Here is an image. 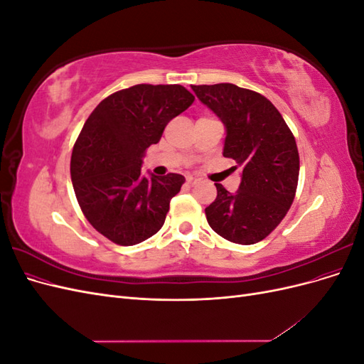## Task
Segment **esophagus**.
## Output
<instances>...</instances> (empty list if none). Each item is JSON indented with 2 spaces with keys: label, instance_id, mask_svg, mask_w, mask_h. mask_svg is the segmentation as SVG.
<instances>
[{
  "label": "esophagus",
  "instance_id": "obj_1",
  "mask_svg": "<svg viewBox=\"0 0 364 364\" xmlns=\"http://www.w3.org/2000/svg\"><path fill=\"white\" fill-rule=\"evenodd\" d=\"M197 183H199V179H196V178H188V179H186V185H188V186H194Z\"/></svg>",
  "mask_w": 364,
  "mask_h": 364
}]
</instances>
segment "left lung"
Instances as JSON below:
<instances>
[{"mask_svg": "<svg viewBox=\"0 0 364 364\" xmlns=\"http://www.w3.org/2000/svg\"><path fill=\"white\" fill-rule=\"evenodd\" d=\"M226 126L223 156L243 168L237 193L215 183L205 208L213 230L237 245H255L289 213L299 179V151L290 127L266 97L232 83L193 85Z\"/></svg>", "mask_w": 364, "mask_h": 364, "instance_id": "left-lung-1", "label": "left lung"}]
</instances>
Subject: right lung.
I'll return each instance as SVG.
<instances>
[{"instance_id":"right-lung-1","label":"right lung","mask_w":364,"mask_h":364,"mask_svg":"<svg viewBox=\"0 0 364 364\" xmlns=\"http://www.w3.org/2000/svg\"><path fill=\"white\" fill-rule=\"evenodd\" d=\"M194 95L181 85H135L98 103L77 138L71 181L83 215L112 243L134 246L162 228L182 174H141L144 151Z\"/></svg>"}]
</instances>
